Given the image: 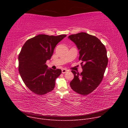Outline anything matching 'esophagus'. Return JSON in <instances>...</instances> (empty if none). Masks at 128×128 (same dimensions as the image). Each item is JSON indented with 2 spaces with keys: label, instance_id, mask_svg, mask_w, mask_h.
<instances>
[{
  "label": "esophagus",
  "instance_id": "obj_1",
  "mask_svg": "<svg viewBox=\"0 0 128 128\" xmlns=\"http://www.w3.org/2000/svg\"><path fill=\"white\" fill-rule=\"evenodd\" d=\"M67 71H68V70H66V69H62V74H65V73L67 72Z\"/></svg>",
  "mask_w": 128,
  "mask_h": 128
}]
</instances>
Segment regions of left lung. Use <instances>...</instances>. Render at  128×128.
<instances>
[{
    "label": "left lung",
    "instance_id": "obj_1",
    "mask_svg": "<svg viewBox=\"0 0 128 128\" xmlns=\"http://www.w3.org/2000/svg\"><path fill=\"white\" fill-rule=\"evenodd\" d=\"M80 50L82 72H71L74 78L70 82L71 88L82 95L92 92L100 84L108 64L107 50L104 45L96 36L85 32L69 36Z\"/></svg>",
    "mask_w": 128,
    "mask_h": 128
}]
</instances>
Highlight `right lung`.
I'll return each mask as SVG.
<instances>
[{
	"instance_id": "obj_1",
	"label": "right lung",
	"mask_w": 128,
	"mask_h": 128,
	"mask_svg": "<svg viewBox=\"0 0 128 128\" xmlns=\"http://www.w3.org/2000/svg\"><path fill=\"white\" fill-rule=\"evenodd\" d=\"M66 36L40 34L27 40L22 48L18 57L19 71L25 85L34 93L43 95L54 90L62 71L48 69L46 63Z\"/></svg>"
}]
</instances>
